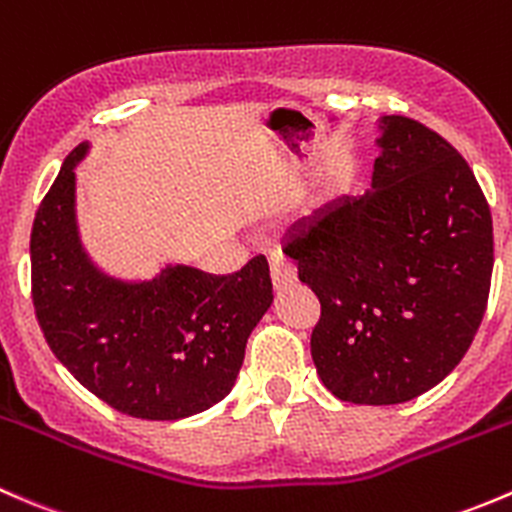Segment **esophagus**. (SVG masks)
I'll return each mask as SVG.
<instances>
[{
    "mask_svg": "<svg viewBox=\"0 0 512 512\" xmlns=\"http://www.w3.org/2000/svg\"><path fill=\"white\" fill-rule=\"evenodd\" d=\"M295 266L291 261H288L283 254H271V278H273V286L276 288H283L288 286V283L295 281Z\"/></svg>",
    "mask_w": 512,
    "mask_h": 512,
    "instance_id": "1",
    "label": "esophagus"
}]
</instances>
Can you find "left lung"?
<instances>
[{"instance_id":"1","label":"left lung","mask_w":512,"mask_h":512,"mask_svg":"<svg viewBox=\"0 0 512 512\" xmlns=\"http://www.w3.org/2000/svg\"><path fill=\"white\" fill-rule=\"evenodd\" d=\"M372 189L288 234L283 254L320 300L310 352L342 402L402 404L439 384L481 328L493 219L439 133L384 115Z\"/></svg>"}]
</instances>
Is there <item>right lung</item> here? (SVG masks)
<instances>
[{
	"mask_svg": "<svg viewBox=\"0 0 512 512\" xmlns=\"http://www.w3.org/2000/svg\"><path fill=\"white\" fill-rule=\"evenodd\" d=\"M46 192L31 229V298L51 352L118 412L175 421L234 387L246 340L273 303L266 256L231 276L170 266L145 283L105 278L78 244L73 165Z\"/></svg>",
	"mask_w": 512,
	"mask_h": 512,
	"instance_id": "1",
	"label": "right lung"
}]
</instances>
